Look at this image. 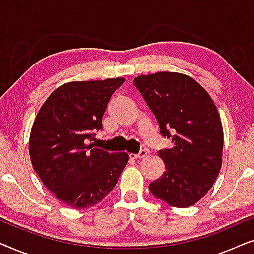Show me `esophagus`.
Wrapping results in <instances>:
<instances>
[{"label":"esophagus","instance_id":"1","mask_svg":"<svg viewBox=\"0 0 254 254\" xmlns=\"http://www.w3.org/2000/svg\"><path fill=\"white\" fill-rule=\"evenodd\" d=\"M147 155H148V151L144 150V149H143V150H141L140 152H138V154H130L129 157L131 159H137V158H143Z\"/></svg>","mask_w":254,"mask_h":254}]
</instances>
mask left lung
Segmentation results:
<instances>
[{"mask_svg":"<svg viewBox=\"0 0 254 254\" xmlns=\"http://www.w3.org/2000/svg\"><path fill=\"white\" fill-rule=\"evenodd\" d=\"M134 85L155 114L161 134L173 143L158 151L165 171L149 190L170 206H193L221 170L223 127L216 106L195 79L179 72L141 75Z\"/></svg>","mask_w":254,"mask_h":254,"instance_id":"8db88e82","label":"left lung"}]
</instances>
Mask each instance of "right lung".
<instances>
[{"instance_id": "obj_1", "label": "right lung", "mask_w": 254, "mask_h": 254, "mask_svg": "<svg viewBox=\"0 0 254 254\" xmlns=\"http://www.w3.org/2000/svg\"><path fill=\"white\" fill-rule=\"evenodd\" d=\"M125 78L69 82L51 93L40 107L30 134L34 171L55 197L74 209L99 203L116 186L127 152L95 148V131L114 91Z\"/></svg>"}]
</instances>
